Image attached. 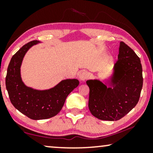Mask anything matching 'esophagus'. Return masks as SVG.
Here are the masks:
<instances>
[{
  "mask_svg": "<svg viewBox=\"0 0 153 153\" xmlns=\"http://www.w3.org/2000/svg\"><path fill=\"white\" fill-rule=\"evenodd\" d=\"M88 73L87 72H85V71H83V72H81L79 75V80L81 81H85L88 79Z\"/></svg>",
  "mask_w": 153,
  "mask_h": 153,
  "instance_id": "34e87169",
  "label": "esophagus"
}]
</instances>
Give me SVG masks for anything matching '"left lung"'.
<instances>
[{
    "instance_id": "1",
    "label": "left lung",
    "mask_w": 153,
    "mask_h": 153,
    "mask_svg": "<svg viewBox=\"0 0 153 153\" xmlns=\"http://www.w3.org/2000/svg\"><path fill=\"white\" fill-rule=\"evenodd\" d=\"M88 108L93 116L102 120H118L139 102L143 87L140 58L126 44L120 42L118 61L110 76L89 79Z\"/></svg>"
}]
</instances>
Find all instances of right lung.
Here are the masks:
<instances>
[{
	"instance_id": "add662e5",
	"label": "right lung",
	"mask_w": 153,
	"mask_h": 153,
	"mask_svg": "<svg viewBox=\"0 0 153 153\" xmlns=\"http://www.w3.org/2000/svg\"><path fill=\"white\" fill-rule=\"evenodd\" d=\"M40 43L31 41L23 46L12 56L7 68L5 85L11 103L25 116L33 120L50 118L62 109L69 94L78 86L79 80H62L51 88L37 90L23 82L21 66L27 51L33 46Z\"/></svg>"
}]
</instances>
